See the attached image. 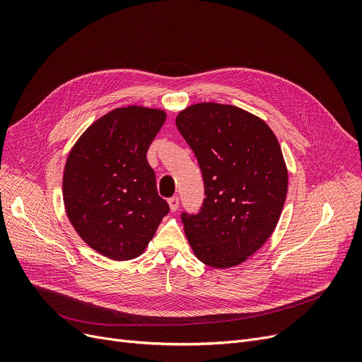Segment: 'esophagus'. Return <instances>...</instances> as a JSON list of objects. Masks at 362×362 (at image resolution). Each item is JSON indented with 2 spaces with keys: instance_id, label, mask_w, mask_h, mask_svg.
<instances>
[{
  "instance_id": "34e87169",
  "label": "esophagus",
  "mask_w": 362,
  "mask_h": 362,
  "mask_svg": "<svg viewBox=\"0 0 362 362\" xmlns=\"http://www.w3.org/2000/svg\"><path fill=\"white\" fill-rule=\"evenodd\" d=\"M168 205L171 211H176L179 208V197H171L168 198Z\"/></svg>"
}]
</instances>
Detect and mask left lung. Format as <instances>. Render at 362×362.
I'll return each mask as SVG.
<instances>
[{
  "instance_id": "left-lung-1",
  "label": "left lung",
  "mask_w": 362,
  "mask_h": 362,
  "mask_svg": "<svg viewBox=\"0 0 362 362\" xmlns=\"http://www.w3.org/2000/svg\"><path fill=\"white\" fill-rule=\"evenodd\" d=\"M176 126L202 171L198 214L182 213L199 261L229 269L248 259L274 232L288 194V168L264 120L235 105L194 104Z\"/></svg>"
}]
</instances>
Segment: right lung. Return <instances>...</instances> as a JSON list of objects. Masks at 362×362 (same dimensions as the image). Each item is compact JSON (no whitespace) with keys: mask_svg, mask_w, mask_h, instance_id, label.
Here are the masks:
<instances>
[{"mask_svg":"<svg viewBox=\"0 0 362 362\" xmlns=\"http://www.w3.org/2000/svg\"><path fill=\"white\" fill-rule=\"evenodd\" d=\"M164 122L163 110L116 108L92 123L67 157V217L90 248L110 259L139 257L170 211L146 160Z\"/></svg>","mask_w":362,"mask_h":362,"instance_id":"right-lung-1","label":"right lung"}]
</instances>
